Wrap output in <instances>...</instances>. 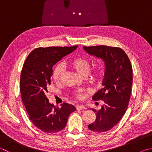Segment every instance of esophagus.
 I'll return each instance as SVG.
<instances>
[{
	"label": "esophagus",
	"instance_id": "34e87169",
	"mask_svg": "<svg viewBox=\"0 0 152 152\" xmlns=\"http://www.w3.org/2000/svg\"><path fill=\"white\" fill-rule=\"evenodd\" d=\"M76 109L77 110H82L85 109V107L83 106V105H77Z\"/></svg>",
	"mask_w": 152,
	"mask_h": 152
}]
</instances>
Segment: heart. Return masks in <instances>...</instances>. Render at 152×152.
<instances>
[{
	"label": "heart",
	"mask_w": 152,
	"mask_h": 152,
	"mask_svg": "<svg viewBox=\"0 0 152 152\" xmlns=\"http://www.w3.org/2000/svg\"><path fill=\"white\" fill-rule=\"evenodd\" d=\"M68 66L72 68L74 70H75L80 76L82 77H85L89 73L90 68H91V62L88 59L78 57L72 59L71 60L68 61ZM64 72V68L61 64L55 67L52 72V78L56 84H60L62 78V76ZM102 72V65L101 64H98L95 67L94 70L92 71L91 76L92 78H99ZM84 92L82 90H77L73 92L74 96L76 99L80 100L84 96Z\"/></svg>",
	"instance_id": "b5f03b06"
}]
</instances>
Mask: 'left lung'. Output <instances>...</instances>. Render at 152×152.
<instances>
[{"label": "left lung", "instance_id": "left-lung-1", "mask_svg": "<svg viewBox=\"0 0 152 152\" xmlns=\"http://www.w3.org/2000/svg\"><path fill=\"white\" fill-rule=\"evenodd\" d=\"M84 49L89 54L104 61L106 70L102 81L103 87L92 96L94 101H104V105L96 113V120L88 125L90 130L104 132L114 127L127 110L133 82L132 66L127 55L121 48L96 45Z\"/></svg>", "mask_w": 152, "mask_h": 152}]
</instances>
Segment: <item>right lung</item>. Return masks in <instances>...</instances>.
I'll return each instance as SVG.
<instances>
[{
    "label": "right lung",
    "instance_id": "right-lung-1",
    "mask_svg": "<svg viewBox=\"0 0 152 152\" xmlns=\"http://www.w3.org/2000/svg\"><path fill=\"white\" fill-rule=\"evenodd\" d=\"M78 47L38 48L25 60L20 78L22 101L29 119L36 127L45 133H57L66 127L74 106L64 102L60 107L49 102L46 96L51 84L52 67Z\"/></svg>",
    "mask_w": 152,
    "mask_h": 152
}]
</instances>
